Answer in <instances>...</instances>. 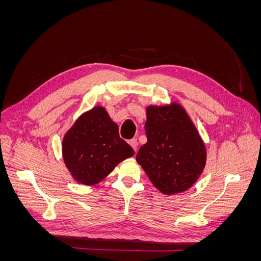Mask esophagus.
Segmentation results:
<instances>
[{
    "mask_svg": "<svg viewBox=\"0 0 261 261\" xmlns=\"http://www.w3.org/2000/svg\"><path fill=\"white\" fill-rule=\"evenodd\" d=\"M129 145L132 146V148L135 150H137V147H138V141H137V139H135V138H133V139H130L129 140Z\"/></svg>",
    "mask_w": 261,
    "mask_h": 261,
    "instance_id": "esophagus-1",
    "label": "esophagus"
}]
</instances>
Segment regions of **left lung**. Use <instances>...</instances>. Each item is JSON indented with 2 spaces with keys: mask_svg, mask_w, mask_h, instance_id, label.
Masks as SVG:
<instances>
[{
  "mask_svg": "<svg viewBox=\"0 0 261 261\" xmlns=\"http://www.w3.org/2000/svg\"><path fill=\"white\" fill-rule=\"evenodd\" d=\"M147 143L137 162L163 194L185 192L198 179L206 164V147L186 111L177 103L147 108Z\"/></svg>",
  "mask_w": 261,
  "mask_h": 261,
  "instance_id": "8db88e82",
  "label": "left lung"
}]
</instances>
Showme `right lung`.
I'll return each instance as SVG.
<instances>
[{"label":"right lung","mask_w":261,"mask_h":261,"mask_svg":"<svg viewBox=\"0 0 261 261\" xmlns=\"http://www.w3.org/2000/svg\"><path fill=\"white\" fill-rule=\"evenodd\" d=\"M62 153L75 180L84 185H94L135 152L120 137L118 126L110 118L106 109L96 107L78 117L65 134Z\"/></svg>","instance_id":"1"}]
</instances>
